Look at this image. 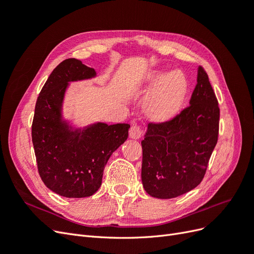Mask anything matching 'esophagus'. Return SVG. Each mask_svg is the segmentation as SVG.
<instances>
[{
	"label": "esophagus",
	"mask_w": 254,
	"mask_h": 254,
	"mask_svg": "<svg viewBox=\"0 0 254 254\" xmlns=\"http://www.w3.org/2000/svg\"><path fill=\"white\" fill-rule=\"evenodd\" d=\"M129 136L131 137L133 140H139L140 137L142 136V129L140 126L137 125H133L129 130Z\"/></svg>",
	"instance_id": "1"
}]
</instances>
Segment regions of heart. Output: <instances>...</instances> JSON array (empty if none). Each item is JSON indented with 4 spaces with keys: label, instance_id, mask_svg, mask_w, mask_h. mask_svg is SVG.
Instances as JSON below:
<instances>
[{
    "label": "heart",
    "instance_id": "heart-1",
    "mask_svg": "<svg viewBox=\"0 0 254 254\" xmlns=\"http://www.w3.org/2000/svg\"><path fill=\"white\" fill-rule=\"evenodd\" d=\"M145 87L155 88L148 97L147 111L156 120H167L178 112L188 92V80L181 71L155 70L145 78Z\"/></svg>",
    "mask_w": 254,
    "mask_h": 254
}]
</instances>
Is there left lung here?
<instances>
[{"label": "left lung", "instance_id": "obj_1", "mask_svg": "<svg viewBox=\"0 0 254 254\" xmlns=\"http://www.w3.org/2000/svg\"><path fill=\"white\" fill-rule=\"evenodd\" d=\"M218 127V102L207 74L199 66L188 108L170 122L147 126L141 142L146 193L171 199L195 189L216 146Z\"/></svg>", "mask_w": 254, "mask_h": 254}]
</instances>
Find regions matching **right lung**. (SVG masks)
I'll use <instances>...</instances> for the list:
<instances>
[{
    "label": "right lung",
    "instance_id": "obj_1",
    "mask_svg": "<svg viewBox=\"0 0 254 254\" xmlns=\"http://www.w3.org/2000/svg\"><path fill=\"white\" fill-rule=\"evenodd\" d=\"M95 77L94 68L66 59L54 68L36 103L32 137L38 172L48 189L66 198L96 193L109 158L128 137L129 124L78 127L64 118L70 83Z\"/></svg>",
    "mask_w": 254,
    "mask_h": 254
}]
</instances>
